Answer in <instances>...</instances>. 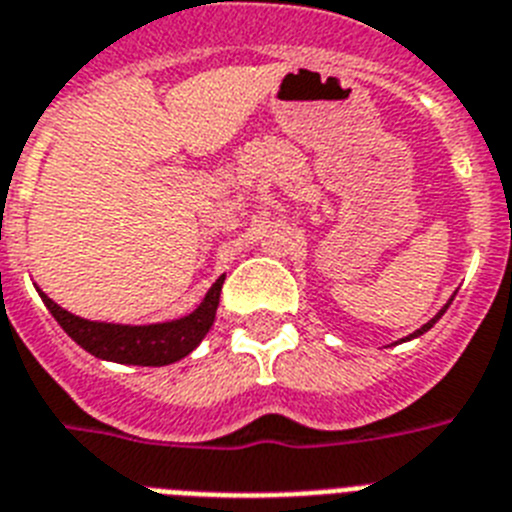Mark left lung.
<instances>
[{"label": "left lung", "mask_w": 512, "mask_h": 512, "mask_svg": "<svg viewBox=\"0 0 512 512\" xmlns=\"http://www.w3.org/2000/svg\"><path fill=\"white\" fill-rule=\"evenodd\" d=\"M451 300H453V298H451ZM448 305H451V303H448ZM448 305H445V308H443V310H440L438 316L432 318V321H427V323H425V326H422V329H417V331H414V334H409V336H406V339H414V336H422V334H425V331H427V329H432V326H435V323H438V321H440V316H443L445 310H448Z\"/></svg>", "instance_id": "8db88e82"}]
</instances>
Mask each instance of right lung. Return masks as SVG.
Instances as JSON below:
<instances>
[{"label": "right lung", "instance_id": "obj_1", "mask_svg": "<svg viewBox=\"0 0 512 512\" xmlns=\"http://www.w3.org/2000/svg\"><path fill=\"white\" fill-rule=\"evenodd\" d=\"M225 282L222 274L209 292L204 295L202 305L189 313V316L178 318L168 323H150V326H121V323H98L87 321V318L72 316L69 310L59 308L54 300L41 295L51 316L59 321V326L72 336L74 342L87 349L90 355L100 360L124 362V365H144V368H160L170 365L194 352V347L204 339L214 323V313L220 305V290Z\"/></svg>", "mask_w": 512, "mask_h": 512}]
</instances>
